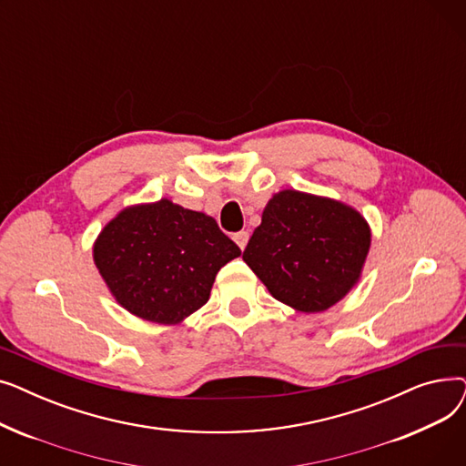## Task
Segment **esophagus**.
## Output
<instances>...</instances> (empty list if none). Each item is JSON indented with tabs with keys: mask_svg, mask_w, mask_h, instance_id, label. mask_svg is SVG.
<instances>
[{
	"mask_svg": "<svg viewBox=\"0 0 466 466\" xmlns=\"http://www.w3.org/2000/svg\"><path fill=\"white\" fill-rule=\"evenodd\" d=\"M234 241L238 243V248L243 251V249H246V246H248V241H249V232H246V230L236 232L234 234Z\"/></svg>",
	"mask_w": 466,
	"mask_h": 466,
	"instance_id": "esophagus-1",
	"label": "esophagus"
}]
</instances>
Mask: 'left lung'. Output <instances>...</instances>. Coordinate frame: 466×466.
I'll use <instances>...</instances> for the list:
<instances>
[{"instance_id":"1","label":"left lung","mask_w":466,"mask_h":466,"mask_svg":"<svg viewBox=\"0 0 466 466\" xmlns=\"http://www.w3.org/2000/svg\"><path fill=\"white\" fill-rule=\"evenodd\" d=\"M370 228L351 208L299 190L268 202L243 260L279 302L315 313L334 306L359 279Z\"/></svg>"}]
</instances>
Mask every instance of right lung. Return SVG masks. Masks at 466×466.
<instances>
[{"label": "right lung", "mask_w": 466, "mask_h": 466, "mask_svg": "<svg viewBox=\"0 0 466 466\" xmlns=\"http://www.w3.org/2000/svg\"><path fill=\"white\" fill-rule=\"evenodd\" d=\"M239 255L215 218L169 200L118 213L94 246V262L118 304L162 325L204 306L217 272Z\"/></svg>", "instance_id": "right-lung-1"}]
</instances>
